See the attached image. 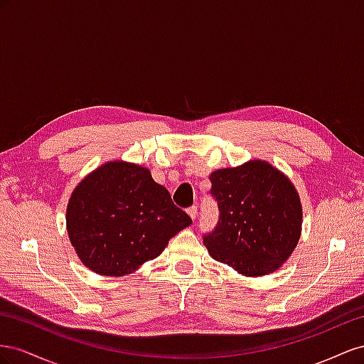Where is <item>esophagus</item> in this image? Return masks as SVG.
I'll return each mask as SVG.
<instances>
[{"label":"esophagus","instance_id":"34e87169","mask_svg":"<svg viewBox=\"0 0 364 364\" xmlns=\"http://www.w3.org/2000/svg\"><path fill=\"white\" fill-rule=\"evenodd\" d=\"M188 213H189V216L192 218V220L195 221V220H196V216H198V207H196V205L189 207V209H188Z\"/></svg>","mask_w":364,"mask_h":364}]
</instances>
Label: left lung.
<instances>
[{"label": "left lung", "instance_id": "8db88e82", "mask_svg": "<svg viewBox=\"0 0 364 364\" xmlns=\"http://www.w3.org/2000/svg\"><path fill=\"white\" fill-rule=\"evenodd\" d=\"M220 207L204 245L218 262L247 277L267 276L288 261L302 233V203L288 176L265 160L210 173Z\"/></svg>", "mask_w": 364, "mask_h": 364}]
</instances>
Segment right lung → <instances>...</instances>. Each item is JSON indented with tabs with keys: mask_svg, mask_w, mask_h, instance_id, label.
Masks as SVG:
<instances>
[{
	"mask_svg": "<svg viewBox=\"0 0 364 364\" xmlns=\"http://www.w3.org/2000/svg\"><path fill=\"white\" fill-rule=\"evenodd\" d=\"M65 221L80 262L109 277L136 273L192 224L148 168L123 160L103 163L76 186Z\"/></svg>",
	"mask_w": 364,
	"mask_h": 364,
	"instance_id": "add662e5",
	"label": "right lung"
}]
</instances>
